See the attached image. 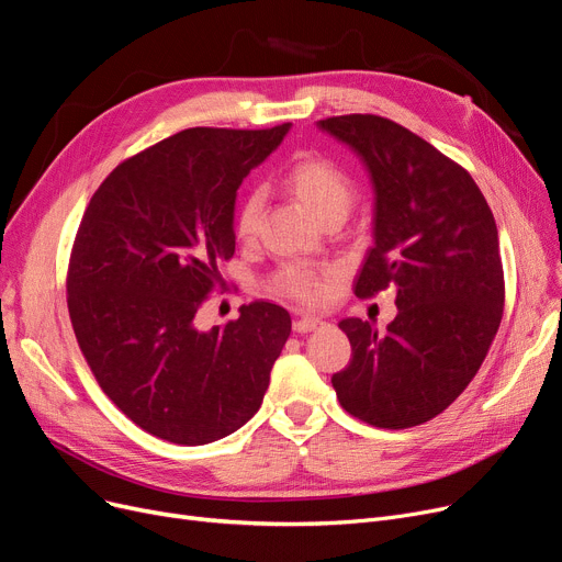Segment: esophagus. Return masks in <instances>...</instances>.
Here are the masks:
<instances>
[{"label":"esophagus","mask_w":562,"mask_h":562,"mask_svg":"<svg viewBox=\"0 0 562 562\" xmlns=\"http://www.w3.org/2000/svg\"><path fill=\"white\" fill-rule=\"evenodd\" d=\"M324 324L326 322L319 319V316H301V319L294 322V330L296 333H312V330H316V328L324 326Z\"/></svg>","instance_id":"esophagus-1"}]
</instances>
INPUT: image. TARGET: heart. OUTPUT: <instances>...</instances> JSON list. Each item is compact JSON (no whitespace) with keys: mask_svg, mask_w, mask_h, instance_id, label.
<instances>
[{"mask_svg":"<svg viewBox=\"0 0 562 562\" xmlns=\"http://www.w3.org/2000/svg\"><path fill=\"white\" fill-rule=\"evenodd\" d=\"M284 186L319 223H326L330 217H341L345 221L356 200L353 181L335 162L324 158L299 160L286 172ZM261 213L263 194H248V200L243 202L236 217V234L240 240H250L257 236ZM273 289L278 294L303 303H319L326 296V282L296 266H289L282 273H278L273 280Z\"/></svg>","mask_w":562,"mask_h":562,"instance_id":"b5f03b06","label":"heart"}]
</instances>
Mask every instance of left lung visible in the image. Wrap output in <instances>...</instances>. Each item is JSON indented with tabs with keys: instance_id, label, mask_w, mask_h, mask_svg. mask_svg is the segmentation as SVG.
<instances>
[{
	"instance_id": "obj_1",
	"label": "left lung",
	"mask_w": 562,
	"mask_h": 562,
	"mask_svg": "<svg viewBox=\"0 0 562 562\" xmlns=\"http://www.w3.org/2000/svg\"><path fill=\"white\" fill-rule=\"evenodd\" d=\"M358 156L374 192L372 248L353 282L368 299L395 289L397 316L379 333L341 319L351 362L333 374L341 408L383 429L416 427L477 374L501 326L505 284L494 213L467 169L395 121H316Z\"/></svg>"
}]
</instances>
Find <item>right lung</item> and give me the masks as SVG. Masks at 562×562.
<instances>
[{"label": "right lung", "mask_w": 562, "mask_h": 562, "mask_svg": "<svg viewBox=\"0 0 562 562\" xmlns=\"http://www.w3.org/2000/svg\"><path fill=\"white\" fill-rule=\"evenodd\" d=\"M291 124L188 128L121 162L93 192L68 266V314L105 395L158 438L204 446L261 406L291 333L284 307L194 324L234 255L236 190Z\"/></svg>", "instance_id": "obj_1"}]
</instances>
